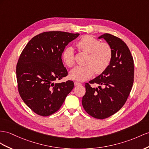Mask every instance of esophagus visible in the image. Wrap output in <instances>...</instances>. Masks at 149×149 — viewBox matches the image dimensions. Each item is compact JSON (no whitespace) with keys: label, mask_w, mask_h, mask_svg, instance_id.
Listing matches in <instances>:
<instances>
[{"label":"esophagus","mask_w":149,"mask_h":149,"mask_svg":"<svg viewBox=\"0 0 149 149\" xmlns=\"http://www.w3.org/2000/svg\"><path fill=\"white\" fill-rule=\"evenodd\" d=\"M74 85L75 86H81L82 85V84L81 83H80L79 82H77V81H75V82H74Z\"/></svg>","instance_id":"esophagus-1"}]
</instances>
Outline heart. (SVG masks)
<instances>
[{
  "label": "heart",
  "mask_w": 149,
  "mask_h": 149,
  "mask_svg": "<svg viewBox=\"0 0 149 149\" xmlns=\"http://www.w3.org/2000/svg\"><path fill=\"white\" fill-rule=\"evenodd\" d=\"M81 51L88 53L86 63L77 66L70 72L71 79L78 81H85L92 77L96 72L101 74L108 67L112 59L113 52L111 46L108 43L101 42L91 35L83 36L76 43ZM65 64L69 67L75 63V53L72 47L65 48L62 53Z\"/></svg>",
  "instance_id": "b5f03b06"
}]
</instances>
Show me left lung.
Wrapping results in <instances>:
<instances>
[{
    "label": "left lung",
    "instance_id": "obj_1",
    "mask_svg": "<svg viewBox=\"0 0 149 149\" xmlns=\"http://www.w3.org/2000/svg\"><path fill=\"white\" fill-rule=\"evenodd\" d=\"M99 38H104L111 46L112 59L104 72L86 83L82 104L89 115L102 120L115 114L127 101L133 84L134 63L128 46L120 38L105 33ZM93 83L100 86L92 88Z\"/></svg>",
    "mask_w": 149,
    "mask_h": 149
}]
</instances>
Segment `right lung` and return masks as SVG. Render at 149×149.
I'll use <instances>...</instances> for the list:
<instances>
[{"mask_svg":"<svg viewBox=\"0 0 149 149\" xmlns=\"http://www.w3.org/2000/svg\"><path fill=\"white\" fill-rule=\"evenodd\" d=\"M79 33L46 31L34 36L21 52L16 65L17 88L24 103L42 116L55 113L73 89V81L55 83L68 75L62 52Z\"/></svg>","mask_w":149,"mask_h":149,"instance_id":"obj_1","label":"right lung"}]
</instances>
